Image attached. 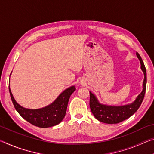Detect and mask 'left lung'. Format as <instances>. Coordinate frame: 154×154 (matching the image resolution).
Masks as SVG:
<instances>
[{
  "label": "left lung",
  "instance_id": "left-lung-1",
  "mask_svg": "<svg viewBox=\"0 0 154 154\" xmlns=\"http://www.w3.org/2000/svg\"><path fill=\"white\" fill-rule=\"evenodd\" d=\"M138 58L139 59L141 64V69L144 72L145 78L143 81V90L142 92L137 96L136 100L133 103L128 105L120 106H112L103 105L98 102L95 96L90 92V106L92 113L98 121L106 124H118L126 120L132 116L140 107L144 98L146 83H147V74L145 64L143 63L141 57L137 52Z\"/></svg>",
  "mask_w": 154,
  "mask_h": 154
}]
</instances>
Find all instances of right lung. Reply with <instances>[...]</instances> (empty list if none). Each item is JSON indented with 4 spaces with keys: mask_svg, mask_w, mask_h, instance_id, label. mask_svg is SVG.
I'll return each instance as SVG.
<instances>
[{
    "mask_svg": "<svg viewBox=\"0 0 154 154\" xmlns=\"http://www.w3.org/2000/svg\"><path fill=\"white\" fill-rule=\"evenodd\" d=\"M9 90L12 103L18 113L34 126L45 128L56 126L62 122L66 114L70 96L76 88L75 86L69 88L53 103L39 109H28L21 106L15 100L9 88Z\"/></svg>",
    "mask_w": 154,
    "mask_h": 154,
    "instance_id": "obj_1",
    "label": "right lung"
}]
</instances>
